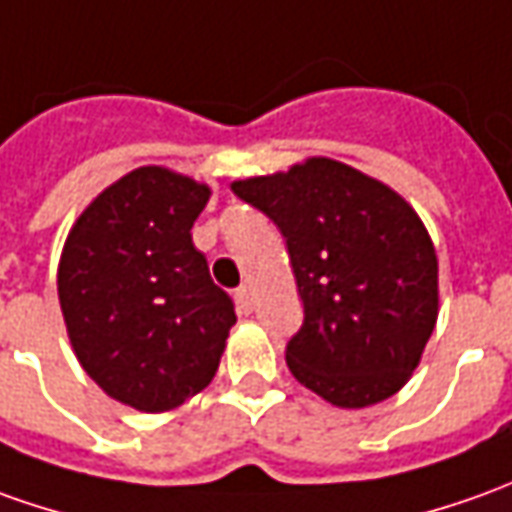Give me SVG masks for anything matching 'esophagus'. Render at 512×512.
Here are the masks:
<instances>
[{"label":"esophagus","instance_id":"obj_1","mask_svg":"<svg viewBox=\"0 0 512 512\" xmlns=\"http://www.w3.org/2000/svg\"><path fill=\"white\" fill-rule=\"evenodd\" d=\"M235 302H238L241 314H249V311H252V288H249V285H241V288L235 291Z\"/></svg>","mask_w":512,"mask_h":512}]
</instances>
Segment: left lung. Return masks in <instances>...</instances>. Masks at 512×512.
<instances>
[{
	"label": "left lung",
	"mask_w": 512,
	"mask_h": 512,
	"mask_svg": "<svg viewBox=\"0 0 512 512\" xmlns=\"http://www.w3.org/2000/svg\"><path fill=\"white\" fill-rule=\"evenodd\" d=\"M232 193L285 238L302 300L285 344L291 375L342 409L395 395L437 322V255L415 210L333 159L235 182Z\"/></svg>",
	"instance_id": "left-lung-1"
}]
</instances>
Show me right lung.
<instances>
[{
	"label": "right lung",
	"instance_id": "add662e5",
	"mask_svg": "<svg viewBox=\"0 0 512 512\" xmlns=\"http://www.w3.org/2000/svg\"><path fill=\"white\" fill-rule=\"evenodd\" d=\"M210 187L139 168L86 207L66 238L58 300L83 370L114 401L168 412L218 370L235 305L193 246Z\"/></svg>",
	"mask_w": 512,
	"mask_h": 512
}]
</instances>
